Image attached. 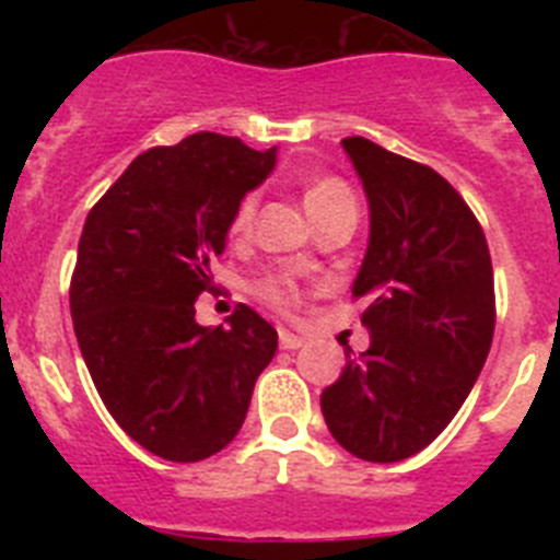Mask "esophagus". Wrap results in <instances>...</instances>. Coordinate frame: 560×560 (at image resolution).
Instances as JSON below:
<instances>
[{
    "mask_svg": "<svg viewBox=\"0 0 560 560\" xmlns=\"http://www.w3.org/2000/svg\"><path fill=\"white\" fill-rule=\"evenodd\" d=\"M303 345H305L303 336H296V334H291V330L280 328V348H283V350H300Z\"/></svg>",
    "mask_w": 560,
    "mask_h": 560,
    "instance_id": "34e87169",
    "label": "esophagus"
}]
</instances>
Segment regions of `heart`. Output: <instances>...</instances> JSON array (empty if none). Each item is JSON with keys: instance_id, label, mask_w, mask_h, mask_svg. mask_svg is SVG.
Segmentation results:
<instances>
[{"instance_id": "1", "label": "heart", "mask_w": 560, "mask_h": 560, "mask_svg": "<svg viewBox=\"0 0 560 560\" xmlns=\"http://www.w3.org/2000/svg\"><path fill=\"white\" fill-rule=\"evenodd\" d=\"M305 196V207H308L311 219L319 221L328 212L339 210V207H355V196L339 176H311L305 179L303 187ZM257 215V192H246L241 196V201L235 205L230 215V235L232 237H246L249 235L252 224H255ZM252 291H255L257 300H264L266 305L280 311H289L291 305L296 303V285L291 277L283 275H271V277H260L252 283Z\"/></svg>"}]
</instances>
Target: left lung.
<instances>
[{
	"mask_svg": "<svg viewBox=\"0 0 560 560\" xmlns=\"http://www.w3.org/2000/svg\"><path fill=\"white\" fill-rule=\"evenodd\" d=\"M341 148L370 201V246L353 283L370 348L323 393L341 448L398 463L427 448L471 393L493 341L488 241L471 207L429 165L364 137Z\"/></svg>",
	"mask_w": 560,
	"mask_h": 560,
	"instance_id": "obj_1",
	"label": "left lung"
}]
</instances>
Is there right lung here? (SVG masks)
Returning <instances> with one entry per match:
<instances>
[{
  "label": "right lung",
  "instance_id": "add662e5",
  "mask_svg": "<svg viewBox=\"0 0 560 560\" xmlns=\"http://www.w3.org/2000/svg\"><path fill=\"white\" fill-rule=\"evenodd\" d=\"M275 148L199 131L140 153L86 215L69 311L89 375L122 432L171 463L212 457L241 432L277 330L249 305L201 328L241 196L275 167Z\"/></svg>",
  "mask_w": 560,
  "mask_h": 560
}]
</instances>
